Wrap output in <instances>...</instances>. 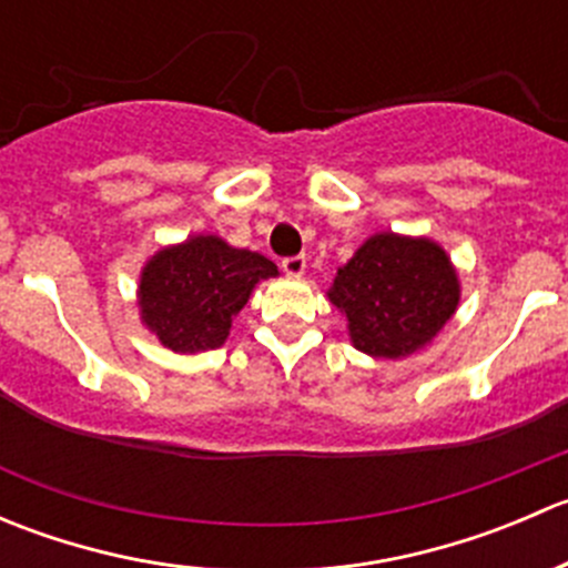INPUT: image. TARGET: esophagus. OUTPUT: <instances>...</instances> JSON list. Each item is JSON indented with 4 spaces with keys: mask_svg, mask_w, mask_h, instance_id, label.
<instances>
[{
    "mask_svg": "<svg viewBox=\"0 0 568 568\" xmlns=\"http://www.w3.org/2000/svg\"><path fill=\"white\" fill-rule=\"evenodd\" d=\"M280 266H283V272L291 274V277H300V274L305 272L307 261H305V255H291V257H283V261H280Z\"/></svg>",
    "mask_w": 568,
    "mask_h": 568,
    "instance_id": "obj_1",
    "label": "esophagus"
}]
</instances>
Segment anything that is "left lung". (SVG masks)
I'll use <instances>...</instances> for the list:
<instances>
[{
	"mask_svg": "<svg viewBox=\"0 0 568 568\" xmlns=\"http://www.w3.org/2000/svg\"><path fill=\"white\" fill-rule=\"evenodd\" d=\"M329 300L346 313L359 352L395 359L443 329L459 305V283L434 242L382 233L337 272Z\"/></svg>",
	"mask_w": 568,
	"mask_h": 568,
	"instance_id": "8db88e82",
	"label": "left lung"
}]
</instances>
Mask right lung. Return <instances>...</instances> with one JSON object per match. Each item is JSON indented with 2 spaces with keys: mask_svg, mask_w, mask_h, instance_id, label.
I'll return each instance as SVG.
<instances>
[{
  "mask_svg": "<svg viewBox=\"0 0 568 568\" xmlns=\"http://www.w3.org/2000/svg\"><path fill=\"white\" fill-rule=\"evenodd\" d=\"M277 274L268 257L194 236L162 250L142 272V318L173 352L220 348L257 280Z\"/></svg>",
  "mask_w": 568,
  "mask_h": 568,
  "instance_id": "obj_1",
  "label": "right lung"
}]
</instances>
